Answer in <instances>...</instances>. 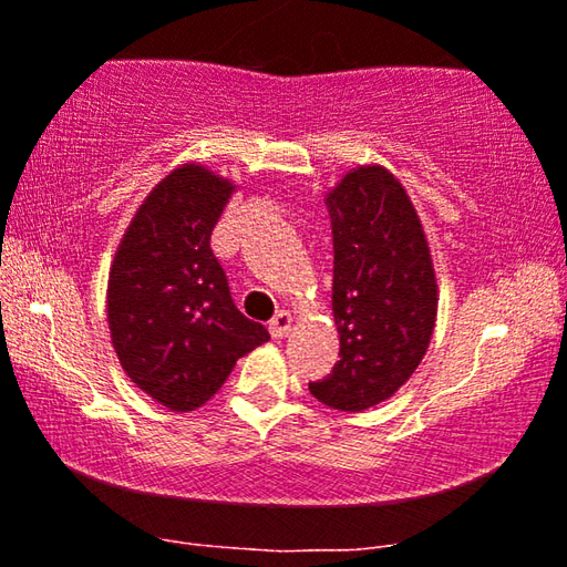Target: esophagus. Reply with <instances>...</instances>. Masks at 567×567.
<instances>
[{
    "label": "esophagus",
    "mask_w": 567,
    "mask_h": 567,
    "mask_svg": "<svg viewBox=\"0 0 567 567\" xmlns=\"http://www.w3.org/2000/svg\"><path fill=\"white\" fill-rule=\"evenodd\" d=\"M268 330L276 340L286 338V336H289V330H291V315L284 312V309H281V312H276L274 320L268 322Z\"/></svg>",
    "instance_id": "obj_1"
}]
</instances>
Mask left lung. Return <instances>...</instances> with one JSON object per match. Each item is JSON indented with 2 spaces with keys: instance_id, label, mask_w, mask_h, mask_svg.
I'll use <instances>...</instances> for the list:
<instances>
[{
  "instance_id": "1",
  "label": "left lung",
  "mask_w": 567,
  "mask_h": 567,
  "mask_svg": "<svg viewBox=\"0 0 567 567\" xmlns=\"http://www.w3.org/2000/svg\"><path fill=\"white\" fill-rule=\"evenodd\" d=\"M328 212L340 361L309 392L361 413L392 398L423 361L436 324V276L421 219L384 167L348 173L330 190Z\"/></svg>"
}]
</instances>
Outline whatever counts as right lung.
Returning <instances> with one entry per match:
<instances>
[{
    "mask_svg": "<svg viewBox=\"0 0 567 567\" xmlns=\"http://www.w3.org/2000/svg\"><path fill=\"white\" fill-rule=\"evenodd\" d=\"M231 185L206 167L169 173L138 208L115 252L107 322L128 379L177 413L212 400L237 359L270 340L247 320L212 250Z\"/></svg>",
    "mask_w": 567,
    "mask_h": 567,
    "instance_id": "1",
    "label": "right lung"
}]
</instances>
